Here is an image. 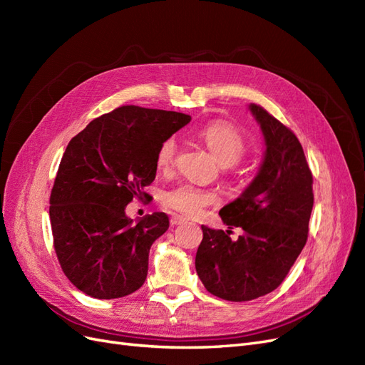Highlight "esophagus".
I'll return each mask as SVG.
<instances>
[{"mask_svg": "<svg viewBox=\"0 0 365 365\" xmlns=\"http://www.w3.org/2000/svg\"><path fill=\"white\" fill-rule=\"evenodd\" d=\"M187 222V219L185 217H182V216H180V215H175V216H172L170 217V224L175 227V225H181V224H185Z\"/></svg>", "mask_w": 365, "mask_h": 365, "instance_id": "obj_1", "label": "esophagus"}]
</instances>
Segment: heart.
Returning <instances> with one entry per match:
<instances>
[{
  "label": "heart",
  "instance_id": "1",
  "mask_svg": "<svg viewBox=\"0 0 365 365\" xmlns=\"http://www.w3.org/2000/svg\"><path fill=\"white\" fill-rule=\"evenodd\" d=\"M200 138L205 143L210 152L213 153L222 168L235 165L245 155L247 143L244 135L233 125L224 123V121H216V123L202 128L200 130ZM175 150V138H168L161 143L157 155V163L160 168H169L173 161ZM217 201L219 197L216 192L202 189V187L187 181L170 187L163 195V202L165 207L185 216H195L204 207L216 204Z\"/></svg>",
  "mask_w": 365,
  "mask_h": 365
}]
</instances>
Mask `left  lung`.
<instances>
[{"mask_svg":"<svg viewBox=\"0 0 365 365\" xmlns=\"http://www.w3.org/2000/svg\"><path fill=\"white\" fill-rule=\"evenodd\" d=\"M250 113L264 141L257 175L233 202L220 208L228 228H202L195 267L205 289L228 302H250L272 292L300 256L307 240L314 193L312 173L300 141L259 105Z\"/></svg>","mask_w":365,"mask_h":365,"instance_id":"left-lung-1","label":"left lung"}]
</instances>
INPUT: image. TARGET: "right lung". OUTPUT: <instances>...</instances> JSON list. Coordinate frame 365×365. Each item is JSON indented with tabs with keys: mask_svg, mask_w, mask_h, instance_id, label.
Here are the masks:
<instances>
[{
	"mask_svg": "<svg viewBox=\"0 0 365 365\" xmlns=\"http://www.w3.org/2000/svg\"><path fill=\"white\" fill-rule=\"evenodd\" d=\"M192 120L163 109L120 106L71 138L50 196V222L63 274L86 295L111 300L135 292L149 250L169 228L163 212L126 216L132 197L157 175L161 143Z\"/></svg>",
	"mask_w": 365,
	"mask_h": 365,
	"instance_id": "obj_1",
	"label": "right lung"
}]
</instances>
